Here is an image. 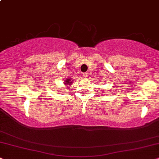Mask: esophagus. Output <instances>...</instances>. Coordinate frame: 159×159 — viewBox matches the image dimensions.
Wrapping results in <instances>:
<instances>
[{
	"label": "esophagus",
	"mask_w": 159,
	"mask_h": 159,
	"mask_svg": "<svg viewBox=\"0 0 159 159\" xmlns=\"http://www.w3.org/2000/svg\"><path fill=\"white\" fill-rule=\"evenodd\" d=\"M83 75H84V78H87V77H88V74L86 73H84Z\"/></svg>",
	"instance_id": "1"
}]
</instances>
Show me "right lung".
<instances>
[{
    "instance_id": "obj_1",
    "label": "right lung",
    "mask_w": 159,
    "mask_h": 159,
    "mask_svg": "<svg viewBox=\"0 0 159 159\" xmlns=\"http://www.w3.org/2000/svg\"><path fill=\"white\" fill-rule=\"evenodd\" d=\"M64 84L65 85V87L67 88V89H70V86L73 84V79H71L70 78H67L65 81H64Z\"/></svg>"
}]
</instances>
